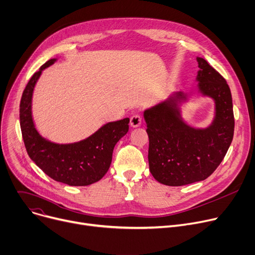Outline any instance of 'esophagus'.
Returning a JSON list of instances; mask_svg holds the SVG:
<instances>
[{"label": "esophagus", "mask_w": 255, "mask_h": 255, "mask_svg": "<svg viewBox=\"0 0 255 255\" xmlns=\"http://www.w3.org/2000/svg\"><path fill=\"white\" fill-rule=\"evenodd\" d=\"M130 125L131 127L133 128H136V127H139L141 125V117L137 114L133 115L131 118H130Z\"/></svg>", "instance_id": "34e87169"}]
</instances>
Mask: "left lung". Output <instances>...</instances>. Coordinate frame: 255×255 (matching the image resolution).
Instances as JSON below:
<instances>
[{
	"label": "left lung",
	"instance_id": "1",
	"mask_svg": "<svg viewBox=\"0 0 255 255\" xmlns=\"http://www.w3.org/2000/svg\"><path fill=\"white\" fill-rule=\"evenodd\" d=\"M197 61L198 90L215 104L210 126L193 128L182 120L179 105L188 95L180 91L143 112L149 140V171L166 185L180 186L206 179L224 160L234 136L229 85L204 58L197 57Z\"/></svg>",
	"mask_w": 255,
	"mask_h": 255
}]
</instances>
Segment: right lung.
I'll return each mask as SVG.
<instances>
[{"label":"right lung","mask_w":255,"mask_h":255,"mask_svg":"<svg viewBox=\"0 0 255 255\" xmlns=\"http://www.w3.org/2000/svg\"><path fill=\"white\" fill-rule=\"evenodd\" d=\"M55 61L53 58L44 63L22 93L19 109L22 138L29 158L49 177L73 186L89 185L108 172L116 143L128 132L129 118L107 123L86 139L74 143L59 144L42 137L32 121V92L43 70Z\"/></svg>","instance_id":"1"}]
</instances>
